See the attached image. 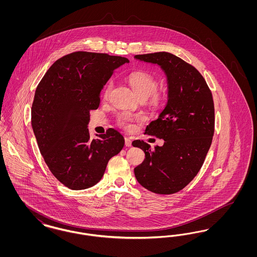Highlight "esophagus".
<instances>
[{"label": "esophagus", "instance_id": "obj_1", "mask_svg": "<svg viewBox=\"0 0 257 257\" xmlns=\"http://www.w3.org/2000/svg\"><path fill=\"white\" fill-rule=\"evenodd\" d=\"M125 146L127 147H130L132 146V141L129 138H125Z\"/></svg>", "mask_w": 257, "mask_h": 257}]
</instances>
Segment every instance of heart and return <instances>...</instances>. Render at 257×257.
Returning a JSON list of instances; mask_svg holds the SVG:
<instances>
[{
  "label": "heart",
  "mask_w": 257,
  "mask_h": 257,
  "mask_svg": "<svg viewBox=\"0 0 257 257\" xmlns=\"http://www.w3.org/2000/svg\"><path fill=\"white\" fill-rule=\"evenodd\" d=\"M128 82L132 88L134 89L135 93L141 99L151 98V104L154 106H158L162 101V95L158 91H156L158 87V82L156 78L146 71H133L128 75ZM112 88V82L110 81L107 83L104 89V96L107 97L110 94ZM135 117L127 113H121L117 116V123L123 128H129L131 122L134 120Z\"/></svg>",
  "instance_id": "obj_1"
}]
</instances>
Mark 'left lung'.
Instances as JSON below:
<instances>
[{"label":"left lung","mask_w":257,"mask_h":257,"mask_svg":"<svg viewBox=\"0 0 257 257\" xmlns=\"http://www.w3.org/2000/svg\"><path fill=\"white\" fill-rule=\"evenodd\" d=\"M135 59L159 65L168 82L167 105L146 129L164 145L151 149L144 141L132 143L146 154L135 176L148 191L171 195L190 183L203 165L214 135V101L202 75L182 59L167 52Z\"/></svg>","instance_id":"8db88e82"}]
</instances>
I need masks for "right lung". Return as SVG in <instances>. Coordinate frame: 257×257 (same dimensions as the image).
<instances>
[{"label":"right lung","mask_w":257,"mask_h":257,"mask_svg":"<svg viewBox=\"0 0 257 257\" xmlns=\"http://www.w3.org/2000/svg\"><path fill=\"white\" fill-rule=\"evenodd\" d=\"M129 60L108 54L74 52L55 61L38 84L32 127L40 153L53 175L71 190L97 184L109 160L124 147L114 129L90 140L89 110L114 69Z\"/></svg>","instance_id":"add662e5"}]
</instances>
